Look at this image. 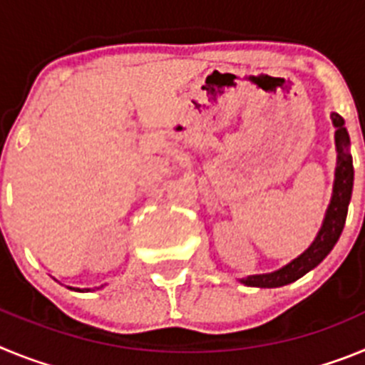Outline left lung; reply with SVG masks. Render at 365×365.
Returning a JSON list of instances; mask_svg holds the SVG:
<instances>
[{"label": "left lung", "instance_id": "obj_1", "mask_svg": "<svg viewBox=\"0 0 365 365\" xmlns=\"http://www.w3.org/2000/svg\"><path fill=\"white\" fill-rule=\"evenodd\" d=\"M333 124L336 128L334 140H336V170H334V185H333V197L325 212L322 228L312 241L311 247L303 254H299L296 259H292L289 265L282 267L279 270H274L269 274H256V276H248L241 279V283L248 287H261V289H274V287H283L289 283L296 282L302 276L318 267L322 261L327 257V254L333 250L340 237L344 225L347 217V206L351 201V193H353V157L349 153V133L344 128V118L333 113L331 115Z\"/></svg>", "mask_w": 365, "mask_h": 365}]
</instances>
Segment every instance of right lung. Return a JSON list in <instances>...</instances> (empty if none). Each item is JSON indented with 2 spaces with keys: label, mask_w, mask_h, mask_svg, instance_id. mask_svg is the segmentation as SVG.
<instances>
[{
  "label": "right lung",
  "mask_w": 365,
  "mask_h": 365,
  "mask_svg": "<svg viewBox=\"0 0 365 365\" xmlns=\"http://www.w3.org/2000/svg\"><path fill=\"white\" fill-rule=\"evenodd\" d=\"M69 289H73V287H69ZM73 291H80V289H73ZM91 291V289H83V291H80V292H89Z\"/></svg>",
  "instance_id": "add662e5"
}]
</instances>
